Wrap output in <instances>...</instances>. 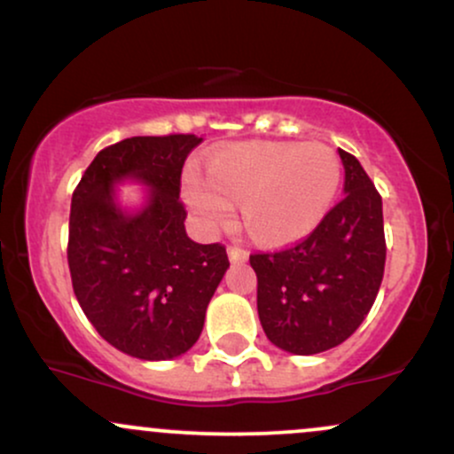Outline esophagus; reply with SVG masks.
<instances>
[{"label":"esophagus","instance_id":"obj_1","mask_svg":"<svg viewBox=\"0 0 454 454\" xmlns=\"http://www.w3.org/2000/svg\"><path fill=\"white\" fill-rule=\"evenodd\" d=\"M228 258H231L232 264H239V262H245V260L249 258V254L245 252V249H239V247H228Z\"/></svg>","mask_w":454,"mask_h":454}]
</instances>
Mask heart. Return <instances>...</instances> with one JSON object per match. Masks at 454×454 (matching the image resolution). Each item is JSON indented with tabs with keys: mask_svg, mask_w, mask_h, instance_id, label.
Listing matches in <instances>:
<instances>
[{
	"mask_svg": "<svg viewBox=\"0 0 454 454\" xmlns=\"http://www.w3.org/2000/svg\"><path fill=\"white\" fill-rule=\"evenodd\" d=\"M341 185V160L322 143L252 140L213 151L207 176L187 170L181 194L205 234L241 215L260 243L303 241L325 222Z\"/></svg>",
	"mask_w": 454,
	"mask_h": 454,
	"instance_id": "obj_1",
	"label": "heart"
}]
</instances>
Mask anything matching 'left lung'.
Wrapping results in <instances>:
<instances>
[{"instance_id": "1", "label": "left lung", "mask_w": 454, "mask_h": 454, "mask_svg": "<svg viewBox=\"0 0 454 454\" xmlns=\"http://www.w3.org/2000/svg\"><path fill=\"white\" fill-rule=\"evenodd\" d=\"M343 196L305 241L254 254L258 317L279 350L309 356L340 346L361 326L384 275L382 198L361 161L340 149Z\"/></svg>"}]
</instances>
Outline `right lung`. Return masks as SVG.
I'll use <instances>...</instances> for the list:
<instances>
[{"label": "right lung", "mask_w": 454, "mask_h": 454, "mask_svg": "<svg viewBox=\"0 0 454 454\" xmlns=\"http://www.w3.org/2000/svg\"><path fill=\"white\" fill-rule=\"evenodd\" d=\"M200 143L194 134L114 143L72 194L67 264L78 305L104 340L140 361H170L194 346L231 267L223 245L185 232L181 170ZM121 183L148 187L138 207L121 205Z\"/></svg>", "instance_id": "1"}]
</instances>
